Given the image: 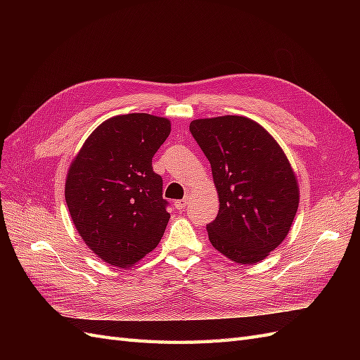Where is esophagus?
<instances>
[{"label": "esophagus", "mask_w": 360, "mask_h": 360, "mask_svg": "<svg viewBox=\"0 0 360 360\" xmlns=\"http://www.w3.org/2000/svg\"><path fill=\"white\" fill-rule=\"evenodd\" d=\"M188 202H189V197H188V195H186V197H184L183 200H179V201H176V204H174V205H176V209H177V210H183L184 207L188 205Z\"/></svg>", "instance_id": "esophagus-1"}]
</instances>
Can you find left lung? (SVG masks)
Here are the masks:
<instances>
[{"label":"left lung","mask_w":360,"mask_h":360,"mask_svg":"<svg viewBox=\"0 0 360 360\" xmlns=\"http://www.w3.org/2000/svg\"><path fill=\"white\" fill-rule=\"evenodd\" d=\"M192 136L212 165L219 212L209 240L238 264L264 259L287 237L299 207L290 162L267 130L242 115L193 120Z\"/></svg>","instance_id":"left-lung-1"}]
</instances>
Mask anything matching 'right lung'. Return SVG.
I'll return each instance as SVG.
<instances>
[{
  "label": "right lung",
  "mask_w": 360,
  "mask_h": 360,
  "mask_svg": "<svg viewBox=\"0 0 360 360\" xmlns=\"http://www.w3.org/2000/svg\"><path fill=\"white\" fill-rule=\"evenodd\" d=\"M171 132L168 118H108L85 139L66 179V202L85 245L115 267L153 250L169 221L162 177L151 159Z\"/></svg>",
  "instance_id": "add662e5"
}]
</instances>
